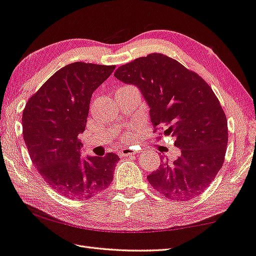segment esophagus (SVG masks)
Wrapping results in <instances>:
<instances>
[{"label":"esophagus","mask_w":256,"mask_h":256,"mask_svg":"<svg viewBox=\"0 0 256 256\" xmlns=\"http://www.w3.org/2000/svg\"><path fill=\"white\" fill-rule=\"evenodd\" d=\"M118 154L120 157H130L135 155L136 152L130 147H124V148H121V150L118 152Z\"/></svg>","instance_id":"obj_1"}]
</instances>
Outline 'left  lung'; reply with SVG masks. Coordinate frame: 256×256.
<instances>
[{
  "mask_svg": "<svg viewBox=\"0 0 256 256\" xmlns=\"http://www.w3.org/2000/svg\"><path fill=\"white\" fill-rule=\"evenodd\" d=\"M114 76L140 89L154 133L174 136L181 150L174 160H162L148 182L171 200L186 202L203 193L222 169L228 144L227 118L212 87L162 53L121 65Z\"/></svg>",
  "mask_w": 256,
  "mask_h": 256,
  "instance_id": "1",
  "label": "left lung"
}]
</instances>
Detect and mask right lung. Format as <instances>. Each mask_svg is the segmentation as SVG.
<instances>
[{"instance_id":"1","label":"right lung","mask_w":256,"mask_h":256,"mask_svg":"<svg viewBox=\"0 0 256 256\" xmlns=\"http://www.w3.org/2000/svg\"><path fill=\"white\" fill-rule=\"evenodd\" d=\"M116 65L75 62L60 68L29 98L22 111V136L42 179L70 200L90 198L114 179L116 154L80 156L92 92Z\"/></svg>"}]
</instances>
